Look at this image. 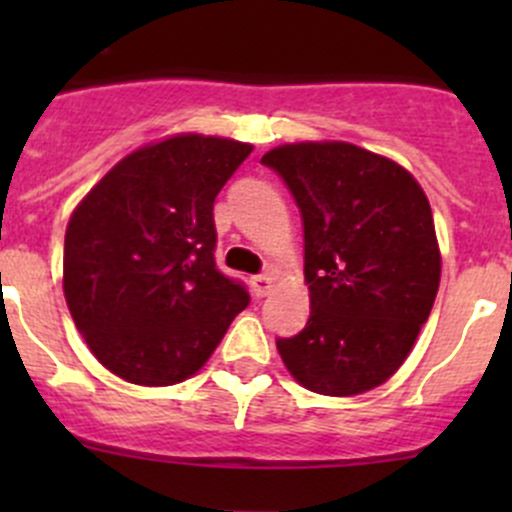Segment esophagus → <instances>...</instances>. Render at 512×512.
I'll list each match as a JSON object with an SVG mask.
<instances>
[{
	"mask_svg": "<svg viewBox=\"0 0 512 512\" xmlns=\"http://www.w3.org/2000/svg\"><path fill=\"white\" fill-rule=\"evenodd\" d=\"M252 285V292H255V297H267V294L275 289V280H272L270 275H255L250 280Z\"/></svg>",
	"mask_w": 512,
	"mask_h": 512,
	"instance_id": "34e87169",
	"label": "esophagus"
}]
</instances>
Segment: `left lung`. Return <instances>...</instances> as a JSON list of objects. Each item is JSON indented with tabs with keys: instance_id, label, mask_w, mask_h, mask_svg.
I'll list each match as a JSON object with an SVG mask.
<instances>
[{
	"instance_id": "1",
	"label": "left lung",
	"mask_w": 512,
	"mask_h": 512,
	"mask_svg": "<svg viewBox=\"0 0 512 512\" xmlns=\"http://www.w3.org/2000/svg\"><path fill=\"white\" fill-rule=\"evenodd\" d=\"M304 225L307 327L277 339L289 374L324 396L384 384L409 356L441 282L431 205L409 170L342 141L262 156Z\"/></svg>"
}]
</instances>
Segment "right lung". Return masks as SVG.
<instances>
[{
    "instance_id": "1",
    "label": "right lung",
    "mask_w": 512,
    "mask_h": 512,
    "mask_svg": "<svg viewBox=\"0 0 512 512\" xmlns=\"http://www.w3.org/2000/svg\"><path fill=\"white\" fill-rule=\"evenodd\" d=\"M250 143L180 133L118 160L71 215L64 297L94 356L121 379L193 376L250 304L215 265L213 203Z\"/></svg>"
}]
</instances>
